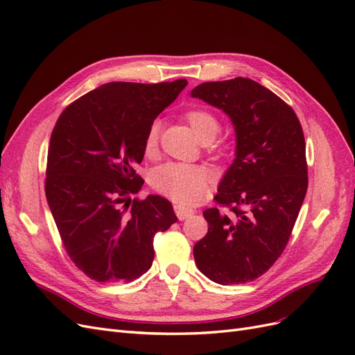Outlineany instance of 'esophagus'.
Listing matches in <instances>:
<instances>
[{"label":"esophagus","instance_id":"obj_1","mask_svg":"<svg viewBox=\"0 0 355 355\" xmlns=\"http://www.w3.org/2000/svg\"><path fill=\"white\" fill-rule=\"evenodd\" d=\"M175 213H176V216H178L179 220H185V219L191 218L192 214L196 213V210L194 209H188L185 206H180V204H176V206H175Z\"/></svg>","mask_w":355,"mask_h":355}]
</instances>
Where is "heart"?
I'll list each match as a JSON object with an SVG mask.
<instances>
[{
    "instance_id": "b5f03b06",
    "label": "heart",
    "mask_w": 355,
    "mask_h": 355,
    "mask_svg": "<svg viewBox=\"0 0 355 355\" xmlns=\"http://www.w3.org/2000/svg\"><path fill=\"white\" fill-rule=\"evenodd\" d=\"M184 118L201 144L213 142L220 133V120L207 110H189L185 112ZM158 130V121H154L148 128L144 139V153L146 157H153L157 153ZM216 151L219 154H227L230 151V145L220 142L216 146ZM209 179V171L202 167L166 163L153 171L151 178H149V184L161 196L168 197L178 204L192 206V204L200 202L202 197L206 196Z\"/></svg>"
}]
</instances>
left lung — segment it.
I'll return each instance as SVG.
<instances>
[{"mask_svg":"<svg viewBox=\"0 0 355 355\" xmlns=\"http://www.w3.org/2000/svg\"><path fill=\"white\" fill-rule=\"evenodd\" d=\"M228 114L235 159L204 210L209 231L194 245L198 270L223 286L253 282L284 252L308 188L305 137L283 99L250 78L202 83L191 92Z\"/></svg>","mask_w":355,"mask_h":355,"instance_id":"8db88e82","label":"left lung"}]
</instances>
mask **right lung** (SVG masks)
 Instances as JSON below:
<instances>
[{
    "mask_svg": "<svg viewBox=\"0 0 355 355\" xmlns=\"http://www.w3.org/2000/svg\"><path fill=\"white\" fill-rule=\"evenodd\" d=\"M185 78L103 84L69 103L53 128L46 197L75 266L99 283L133 282L154 261V237L178 220L159 196L142 188L149 125L185 89Z\"/></svg>",
    "mask_w": 355,
    "mask_h": 355,
    "instance_id": "add662e5",
    "label": "right lung"
}]
</instances>
